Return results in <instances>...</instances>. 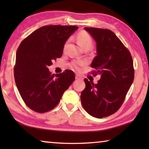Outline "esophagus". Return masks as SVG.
<instances>
[{"instance_id": "1", "label": "esophagus", "mask_w": 149, "mask_h": 149, "mask_svg": "<svg viewBox=\"0 0 149 149\" xmlns=\"http://www.w3.org/2000/svg\"><path fill=\"white\" fill-rule=\"evenodd\" d=\"M75 79H76L77 80H82L83 78L81 77H80L79 75H75Z\"/></svg>"}]
</instances>
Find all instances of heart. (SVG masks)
<instances>
[{"mask_svg":"<svg viewBox=\"0 0 149 149\" xmlns=\"http://www.w3.org/2000/svg\"><path fill=\"white\" fill-rule=\"evenodd\" d=\"M77 41L78 45L82 48L83 49H90L93 45V39L91 35L85 31H81L77 35ZM85 64L84 61L77 60V61L73 62L71 64V67L73 69L79 70L81 66Z\"/></svg>","mask_w":149,"mask_h":149,"instance_id":"1","label":"heart"}]
</instances>
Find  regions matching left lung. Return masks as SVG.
Here are the masks:
<instances>
[{
  "label": "left lung",
  "mask_w": 149,
  "mask_h": 149,
  "mask_svg": "<svg viewBox=\"0 0 149 149\" xmlns=\"http://www.w3.org/2000/svg\"><path fill=\"white\" fill-rule=\"evenodd\" d=\"M97 42V54L91 65L100 74L97 84L85 78L81 94L83 107L91 116L102 118L114 114L124 101L134 79L132 56L119 38L110 29L85 27Z\"/></svg>",
  "instance_id": "obj_1"
}]
</instances>
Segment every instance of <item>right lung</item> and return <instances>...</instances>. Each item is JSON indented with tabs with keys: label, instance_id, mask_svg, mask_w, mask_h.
I'll return each instance as SVG.
<instances>
[{
	"label": "right lung",
	"instance_id": "right-lung-1",
	"mask_svg": "<svg viewBox=\"0 0 149 149\" xmlns=\"http://www.w3.org/2000/svg\"><path fill=\"white\" fill-rule=\"evenodd\" d=\"M78 28L75 26H42L20 43L16 52L14 73L22 99L39 113L51 110L75 79L72 70L51 74L49 66L62 56L64 44Z\"/></svg>",
	"mask_w": 149,
	"mask_h": 149
}]
</instances>
